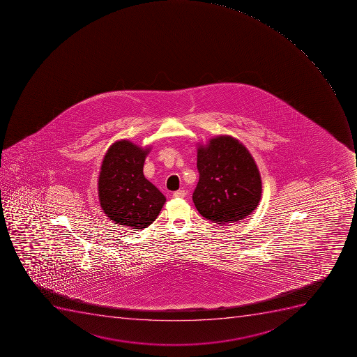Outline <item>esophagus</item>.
Returning <instances> with one entry per match:
<instances>
[{"label": "esophagus", "instance_id": "34e87169", "mask_svg": "<svg viewBox=\"0 0 357 357\" xmlns=\"http://www.w3.org/2000/svg\"><path fill=\"white\" fill-rule=\"evenodd\" d=\"M174 198H184L185 197V191L184 190H177L173 193Z\"/></svg>", "mask_w": 357, "mask_h": 357}]
</instances>
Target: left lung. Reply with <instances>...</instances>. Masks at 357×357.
Wrapping results in <instances>:
<instances>
[{
	"label": "left lung",
	"instance_id": "left-lung-1",
	"mask_svg": "<svg viewBox=\"0 0 357 357\" xmlns=\"http://www.w3.org/2000/svg\"><path fill=\"white\" fill-rule=\"evenodd\" d=\"M199 182L193 191L195 208L218 224L236 223L257 208L261 180L250 152L232 137H214L198 148Z\"/></svg>",
	"mask_w": 357,
	"mask_h": 357
}]
</instances>
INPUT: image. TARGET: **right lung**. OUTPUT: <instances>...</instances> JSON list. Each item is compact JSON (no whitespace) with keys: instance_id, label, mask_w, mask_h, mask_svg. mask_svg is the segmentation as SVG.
I'll return each instance as SVG.
<instances>
[{"instance_id":"add662e5","label":"right lung","mask_w":357,"mask_h":357,"mask_svg":"<svg viewBox=\"0 0 357 357\" xmlns=\"http://www.w3.org/2000/svg\"><path fill=\"white\" fill-rule=\"evenodd\" d=\"M149 149L126 139L114 143L107 151L100 171V206L118 225L142 229L162 211L166 198L143 175Z\"/></svg>"}]
</instances>
